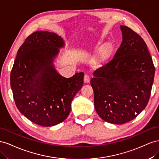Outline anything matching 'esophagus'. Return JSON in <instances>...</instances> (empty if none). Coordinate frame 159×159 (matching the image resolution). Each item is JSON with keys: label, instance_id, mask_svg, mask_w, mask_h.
Here are the masks:
<instances>
[{"label": "esophagus", "instance_id": "esophagus-1", "mask_svg": "<svg viewBox=\"0 0 159 159\" xmlns=\"http://www.w3.org/2000/svg\"><path fill=\"white\" fill-rule=\"evenodd\" d=\"M84 82L85 83H89L90 82V77L88 75H84Z\"/></svg>", "mask_w": 159, "mask_h": 159}]
</instances>
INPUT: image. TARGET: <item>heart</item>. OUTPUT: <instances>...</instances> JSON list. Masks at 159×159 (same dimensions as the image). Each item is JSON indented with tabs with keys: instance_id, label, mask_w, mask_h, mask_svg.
<instances>
[{
	"instance_id": "b5f03b06",
	"label": "heart",
	"mask_w": 159,
	"mask_h": 159,
	"mask_svg": "<svg viewBox=\"0 0 159 159\" xmlns=\"http://www.w3.org/2000/svg\"><path fill=\"white\" fill-rule=\"evenodd\" d=\"M101 41L98 42V44ZM114 51V47L111 43H106L101 45L95 52L92 58L93 65L94 68H100L105 65L109 61Z\"/></svg>"
}]
</instances>
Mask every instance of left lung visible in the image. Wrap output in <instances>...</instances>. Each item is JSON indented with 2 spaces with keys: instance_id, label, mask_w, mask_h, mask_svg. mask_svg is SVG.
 <instances>
[{
  "instance_id": "obj_1",
  "label": "left lung",
  "mask_w": 159,
  "mask_h": 159,
  "mask_svg": "<svg viewBox=\"0 0 159 159\" xmlns=\"http://www.w3.org/2000/svg\"><path fill=\"white\" fill-rule=\"evenodd\" d=\"M122 42L113 59L97 69L90 80L94 108L111 124L134 119L147 105L155 69L146 43L132 29L120 26Z\"/></svg>"
}]
</instances>
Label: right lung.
<instances>
[{"mask_svg":"<svg viewBox=\"0 0 159 159\" xmlns=\"http://www.w3.org/2000/svg\"><path fill=\"white\" fill-rule=\"evenodd\" d=\"M65 45L56 33L34 32L19 49L11 70V87L16 107L40 126H52L64 121L72 99L83 87V72L65 78L54 67L59 48Z\"/></svg>","mask_w":159,"mask_h":159,"instance_id":"add662e5","label":"right lung"}]
</instances>
